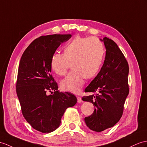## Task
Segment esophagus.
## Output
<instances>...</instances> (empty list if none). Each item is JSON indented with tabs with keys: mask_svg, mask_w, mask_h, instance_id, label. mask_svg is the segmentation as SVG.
<instances>
[{
	"mask_svg": "<svg viewBox=\"0 0 147 147\" xmlns=\"http://www.w3.org/2000/svg\"><path fill=\"white\" fill-rule=\"evenodd\" d=\"M77 102L78 103H81L82 102V98L80 97V96H77Z\"/></svg>",
	"mask_w": 147,
	"mask_h": 147,
	"instance_id": "1",
	"label": "esophagus"
}]
</instances>
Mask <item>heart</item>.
Returning a JSON list of instances; mask_svg holds the SVG:
<instances>
[{
    "label": "heart",
    "mask_w": 147,
    "mask_h": 147,
    "mask_svg": "<svg viewBox=\"0 0 147 147\" xmlns=\"http://www.w3.org/2000/svg\"><path fill=\"white\" fill-rule=\"evenodd\" d=\"M104 47L95 37L74 38L65 45L63 53L53 54L51 67L59 76H64L71 64L73 70L61 81L63 90L78 93L85 83V78L95 76L101 67L104 57Z\"/></svg>",
    "instance_id": "1"
}]
</instances>
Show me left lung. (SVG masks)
<instances>
[{
  "mask_svg": "<svg viewBox=\"0 0 147 147\" xmlns=\"http://www.w3.org/2000/svg\"><path fill=\"white\" fill-rule=\"evenodd\" d=\"M104 42L106 55L100 71L85 89L95 94L84 96L82 100L92 102L95 107L85 121L90 130L102 131L113 127L122 116L125 100L129 93V67L116 43L107 37Z\"/></svg>",
  "mask_w": 147,
  "mask_h": 147,
  "instance_id": "8db88e82",
  "label": "left lung"
}]
</instances>
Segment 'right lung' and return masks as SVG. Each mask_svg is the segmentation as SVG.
Returning <instances> with one entry per match:
<instances>
[{"label": "right lung", "mask_w": 147, "mask_h": 147, "mask_svg": "<svg viewBox=\"0 0 147 147\" xmlns=\"http://www.w3.org/2000/svg\"><path fill=\"white\" fill-rule=\"evenodd\" d=\"M71 37L54 34L38 37L28 46L20 60L16 91L21 110L27 122L42 133L56 130L66 109L77 103L74 94L58 90L51 74L53 54ZM52 91L53 94H48Z\"/></svg>", "instance_id": "right-lung-1"}]
</instances>
